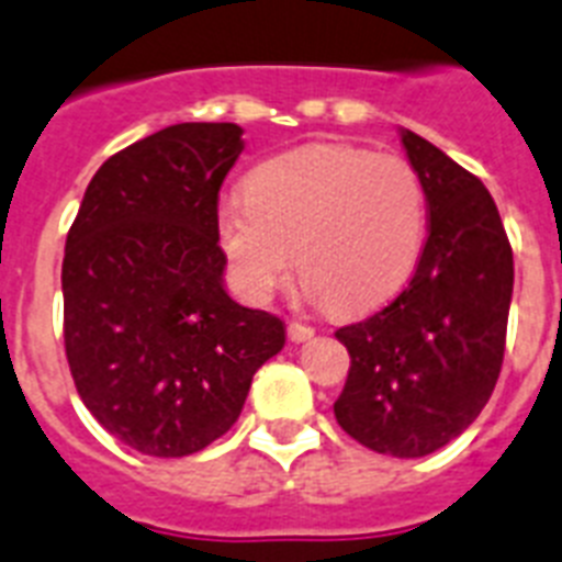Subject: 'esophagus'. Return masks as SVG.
<instances>
[{"mask_svg":"<svg viewBox=\"0 0 562 562\" xmlns=\"http://www.w3.org/2000/svg\"><path fill=\"white\" fill-rule=\"evenodd\" d=\"M312 335H314L312 326H305V323H289V337L294 340V344H303V340H308Z\"/></svg>","mask_w":562,"mask_h":562,"instance_id":"esophagus-1","label":"esophagus"}]
</instances>
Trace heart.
Masks as SVG:
<instances>
[{
    "label": "heart",
    "instance_id": "b5f03b06",
    "mask_svg": "<svg viewBox=\"0 0 562 562\" xmlns=\"http://www.w3.org/2000/svg\"><path fill=\"white\" fill-rule=\"evenodd\" d=\"M427 236V187L401 155L308 144L268 158L245 199L216 213L234 280L266 303L294 271L331 314L390 303L413 277Z\"/></svg>",
    "mask_w": 562,
    "mask_h": 562
}]
</instances>
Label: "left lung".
Instances as JSON below:
<instances>
[{
  "label": "left lung",
  "mask_w": 562,
  "mask_h": 562,
  "mask_svg": "<svg viewBox=\"0 0 562 562\" xmlns=\"http://www.w3.org/2000/svg\"><path fill=\"white\" fill-rule=\"evenodd\" d=\"M401 140L427 187V241L407 289L335 331L352 358L335 418L375 453L418 459L468 430L494 392L514 254L485 184L422 135Z\"/></svg>",
  "instance_id": "8db88e82"
}]
</instances>
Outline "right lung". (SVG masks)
I'll use <instances>...</instances> for the list:
<instances>
[{"instance_id":"1","label":"right lung","mask_w":562,"mask_h":562,"mask_svg":"<svg viewBox=\"0 0 562 562\" xmlns=\"http://www.w3.org/2000/svg\"><path fill=\"white\" fill-rule=\"evenodd\" d=\"M236 123H176L109 158L86 187L63 259V337L89 413L147 456L199 453L239 418L285 344L277 314L222 285L218 190Z\"/></svg>"}]
</instances>
